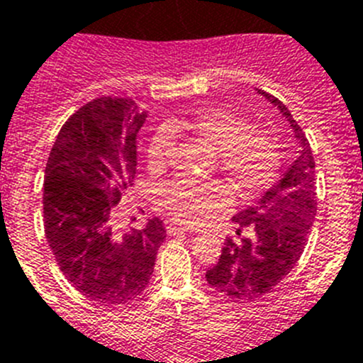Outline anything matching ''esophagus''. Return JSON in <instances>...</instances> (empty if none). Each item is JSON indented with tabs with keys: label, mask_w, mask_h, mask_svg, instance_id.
Returning a JSON list of instances; mask_svg holds the SVG:
<instances>
[{
	"label": "esophagus",
	"mask_w": 363,
	"mask_h": 363,
	"mask_svg": "<svg viewBox=\"0 0 363 363\" xmlns=\"http://www.w3.org/2000/svg\"><path fill=\"white\" fill-rule=\"evenodd\" d=\"M167 229H169V233H198L196 229H192V227H185V225H182V223H171V225L167 227Z\"/></svg>",
	"instance_id": "obj_1"
}]
</instances>
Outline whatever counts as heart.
I'll return each mask as SVG.
<instances>
[{
	"label": "heart",
	"mask_w": 363,
	"mask_h": 363,
	"mask_svg": "<svg viewBox=\"0 0 363 363\" xmlns=\"http://www.w3.org/2000/svg\"><path fill=\"white\" fill-rule=\"evenodd\" d=\"M174 138H189L214 150L218 165L242 196L258 194L278 174L280 150L274 136L227 108L205 107L187 118H169L147 145L150 172L165 171L174 152ZM230 200V187L220 179H176L158 191L160 207L185 225L209 221L218 211L229 207Z\"/></svg>",
	"instance_id": "1"
}]
</instances>
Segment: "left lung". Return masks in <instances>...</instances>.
<instances>
[{"mask_svg": "<svg viewBox=\"0 0 363 363\" xmlns=\"http://www.w3.org/2000/svg\"><path fill=\"white\" fill-rule=\"evenodd\" d=\"M258 92L289 121L300 150L277 185L233 216L238 238L225 240L220 259L205 274L211 287L238 301L269 293L289 274L306 249L318 205L314 158L306 134L280 99Z\"/></svg>", "mask_w": 363, "mask_h": 363, "instance_id": "left-lung-1", "label": "left lung"}]
</instances>
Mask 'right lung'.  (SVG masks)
<instances>
[{
	"label": "right lung",
	"instance_id": "1",
	"mask_svg": "<svg viewBox=\"0 0 363 363\" xmlns=\"http://www.w3.org/2000/svg\"><path fill=\"white\" fill-rule=\"evenodd\" d=\"M145 118L133 99H92L65 121L45 167L47 242L67 280L101 303L142 294L167 236L160 218L125 234L112 229L114 205L134 185Z\"/></svg>",
	"mask_w": 363,
	"mask_h": 363
}]
</instances>
